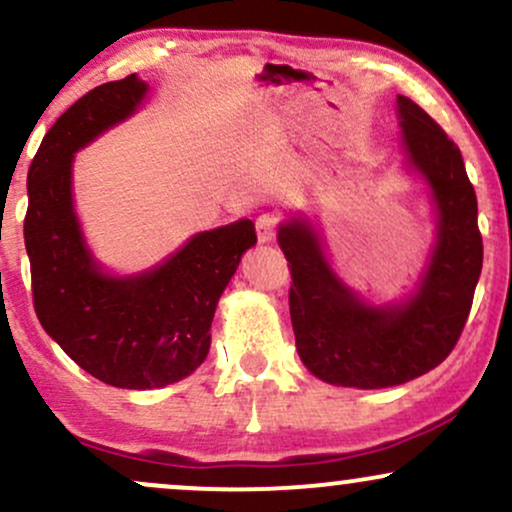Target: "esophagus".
<instances>
[{"label": "esophagus", "mask_w": 512, "mask_h": 512, "mask_svg": "<svg viewBox=\"0 0 512 512\" xmlns=\"http://www.w3.org/2000/svg\"><path fill=\"white\" fill-rule=\"evenodd\" d=\"M276 236V219L269 217V214H264V217L257 219V238H260V243H272Z\"/></svg>", "instance_id": "obj_1"}]
</instances>
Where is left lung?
Here are the masks:
<instances>
[{"label":"left lung","instance_id":"obj_1","mask_svg":"<svg viewBox=\"0 0 512 512\" xmlns=\"http://www.w3.org/2000/svg\"><path fill=\"white\" fill-rule=\"evenodd\" d=\"M403 169L429 190L434 243L403 295L377 300L348 286L307 214H288L279 245L291 262V322L303 365L317 379L389 389L441 365L458 343L482 274L477 195L463 155L420 104L398 95Z\"/></svg>","mask_w":512,"mask_h":512}]
</instances>
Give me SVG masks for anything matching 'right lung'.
Masks as SVG:
<instances>
[{
	"label": "right lung",
	"instance_id": "1",
	"mask_svg": "<svg viewBox=\"0 0 512 512\" xmlns=\"http://www.w3.org/2000/svg\"><path fill=\"white\" fill-rule=\"evenodd\" d=\"M138 73L80 97L49 128L28 171L23 224L42 329L80 369L116 389H162L205 362L219 298L240 257L257 243L238 219L193 233L143 272L104 267L83 233L73 200V162L83 147L143 107Z\"/></svg>",
	"mask_w": 512,
	"mask_h": 512
}]
</instances>
